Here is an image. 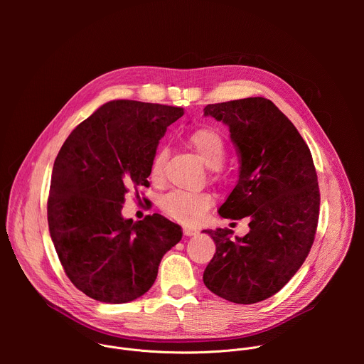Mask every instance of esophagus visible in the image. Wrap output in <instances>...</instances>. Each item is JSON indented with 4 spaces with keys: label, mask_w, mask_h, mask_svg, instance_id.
Instances as JSON below:
<instances>
[{
    "label": "esophagus",
    "mask_w": 364,
    "mask_h": 364,
    "mask_svg": "<svg viewBox=\"0 0 364 364\" xmlns=\"http://www.w3.org/2000/svg\"><path fill=\"white\" fill-rule=\"evenodd\" d=\"M183 233H184V236H194L198 233V229L193 228V226H183Z\"/></svg>",
    "instance_id": "1"
}]
</instances>
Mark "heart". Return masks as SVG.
Listing matches in <instances>:
<instances>
[{
  "label": "heart",
  "mask_w": 364,
  "mask_h": 364,
  "mask_svg": "<svg viewBox=\"0 0 364 364\" xmlns=\"http://www.w3.org/2000/svg\"><path fill=\"white\" fill-rule=\"evenodd\" d=\"M187 142L197 152L200 160L213 171V177H218L228 152L225 136L218 129L201 128L191 132ZM166 159V148L157 149L152 155L149 176L154 181H160L163 178ZM210 205L212 197L207 193L171 191L160 200V207L167 216L187 225L197 223L210 209Z\"/></svg>",
  "instance_id": "1"
}]
</instances>
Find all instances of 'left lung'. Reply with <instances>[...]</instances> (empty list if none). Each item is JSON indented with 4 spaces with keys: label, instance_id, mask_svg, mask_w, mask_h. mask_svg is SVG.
Here are the masks:
<instances>
[{
    "label": "left lung",
    "instance_id": "8db88e82",
    "mask_svg": "<svg viewBox=\"0 0 364 364\" xmlns=\"http://www.w3.org/2000/svg\"><path fill=\"white\" fill-rule=\"evenodd\" d=\"M229 127L240 154L239 181L220 205L226 219L249 218V233L204 230L216 253L203 274L213 294L255 304L281 291L314 243L320 188L313 155L294 124L265 97H246L204 108Z\"/></svg>",
    "mask_w": 364,
    "mask_h": 364
}]
</instances>
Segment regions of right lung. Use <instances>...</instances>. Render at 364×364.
<instances>
[{
  "label": "right lung",
  "mask_w": 364,
  "mask_h": 364,
  "mask_svg": "<svg viewBox=\"0 0 364 364\" xmlns=\"http://www.w3.org/2000/svg\"><path fill=\"white\" fill-rule=\"evenodd\" d=\"M178 107L118 99L103 103L62 145L51 173L47 222L65 274L87 296L125 304L154 284L181 228L154 213L121 215L131 187H148L149 166Z\"/></svg>",
  "instance_id": "obj_1"
}]
</instances>
